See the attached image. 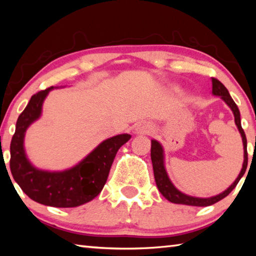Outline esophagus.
<instances>
[{"mask_svg": "<svg viewBox=\"0 0 256 256\" xmlns=\"http://www.w3.org/2000/svg\"><path fill=\"white\" fill-rule=\"evenodd\" d=\"M152 131H154L152 125H150L149 123H142L136 128V132L141 134H149Z\"/></svg>", "mask_w": 256, "mask_h": 256, "instance_id": "34e87169", "label": "esophagus"}]
</instances>
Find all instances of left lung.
I'll return each mask as SVG.
<instances>
[{"label": "left lung", "mask_w": 256, "mask_h": 256, "mask_svg": "<svg viewBox=\"0 0 256 256\" xmlns=\"http://www.w3.org/2000/svg\"><path fill=\"white\" fill-rule=\"evenodd\" d=\"M212 94H216V96L222 97L224 102L232 108L234 112V116H235V123L237 125L238 130H240V133L242 134V146H244V162H242V168L240 172V175L236 178V180L229 186V188L224 190V192L220 193L219 196L208 198H193L190 196H186V194L180 192L174 185L172 184L170 180L168 178L167 172L164 170V154H162V148L160 146L159 142L156 140L151 141V162H152V168H154V180L156 184H157V188L159 192L162 194V196L167 198L168 201L172 203H178V204H186V206H208L211 204H214L216 202L222 200L224 198H226L232 190L236 188L238 182L245 174L246 168H248V141H246V136L244 130L242 128L240 125V110H238L237 105L235 102L232 100V98L229 94L228 90L226 86H224L222 82L216 78H212Z\"/></svg>", "instance_id": "1"}]
</instances>
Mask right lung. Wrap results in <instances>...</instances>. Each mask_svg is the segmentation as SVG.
<instances>
[{
    "label": "right lung",
    "mask_w": 256,
    "mask_h": 256,
    "mask_svg": "<svg viewBox=\"0 0 256 256\" xmlns=\"http://www.w3.org/2000/svg\"><path fill=\"white\" fill-rule=\"evenodd\" d=\"M52 89L53 86H50L32 94L18 118L10 146V170L14 180L32 200L50 206L73 208L92 201L102 192L116 154L131 136L120 134L107 138L68 170L48 172L36 170L26 158L24 132L40 116L42 102Z\"/></svg>",
    "instance_id": "add662e5"
}]
</instances>
